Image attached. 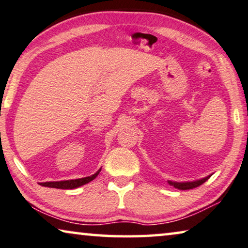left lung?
<instances>
[{"label": "left lung", "mask_w": 248, "mask_h": 248, "mask_svg": "<svg viewBox=\"0 0 248 248\" xmlns=\"http://www.w3.org/2000/svg\"><path fill=\"white\" fill-rule=\"evenodd\" d=\"M210 176H207L205 178L199 179V180H195V182H187V183H177V182H170V180H168V184L170 185V186H173L175 188H177V189H180V190L193 189V188H196L204 184L206 180L209 179Z\"/></svg>", "instance_id": "left-lung-1"}]
</instances>
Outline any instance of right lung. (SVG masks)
<instances>
[{
	"instance_id": "1",
	"label": "right lung",
	"mask_w": 248,
	"mask_h": 248,
	"mask_svg": "<svg viewBox=\"0 0 248 248\" xmlns=\"http://www.w3.org/2000/svg\"><path fill=\"white\" fill-rule=\"evenodd\" d=\"M101 169L94 173V175L84 177V178H79V179H71V180H62V182H46V183H41L44 187H51V188H58V189H73V188H78L82 185H86L90 183L91 180H93L95 177L99 175Z\"/></svg>"
}]
</instances>
